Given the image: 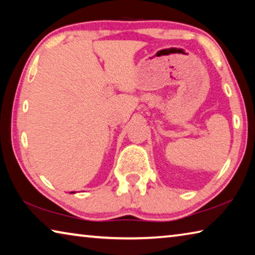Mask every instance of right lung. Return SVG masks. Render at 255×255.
<instances>
[{
	"label": "right lung",
	"instance_id": "1",
	"mask_svg": "<svg viewBox=\"0 0 255 255\" xmlns=\"http://www.w3.org/2000/svg\"><path fill=\"white\" fill-rule=\"evenodd\" d=\"M70 193H75V191H72V192H70Z\"/></svg>",
	"mask_w": 255,
	"mask_h": 255
}]
</instances>
